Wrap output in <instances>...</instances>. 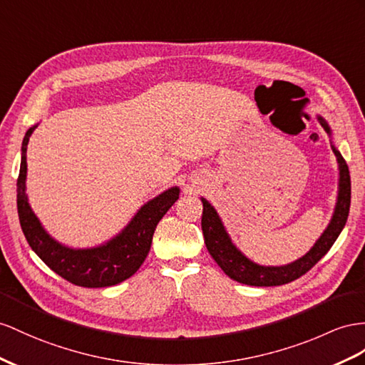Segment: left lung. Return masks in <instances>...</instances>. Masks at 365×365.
Here are the masks:
<instances>
[{"mask_svg": "<svg viewBox=\"0 0 365 365\" xmlns=\"http://www.w3.org/2000/svg\"><path fill=\"white\" fill-rule=\"evenodd\" d=\"M317 121L327 130V134L331 137V129L329 123L317 115ZM333 153L338 160L339 168V183H338V199H336L333 216L330 219L329 227L324 230L321 237L314 242L307 255L299 257L292 264L280 265V267H267L259 265L253 260L248 259L242 251L232 244L230 235L227 232L223 222L219 217L217 211L214 210L212 205L207 199H200L203 203L202 214V231L205 237V245L208 248V253L216 260L217 265L223 269L228 277L236 282L253 285V287H276L284 285L296 280L305 274L308 269H312L319 260L327 255V251L341 235L345 222L349 217L350 211V197H351V182L349 166L345 163L344 157L338 151V148L331 145Z\"/></svg>", "mask_w": 365, "mask_h": 365, "instance_id": "8db88e82", "label": "left lung"}]
</instances>
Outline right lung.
Masks as SVG:
<instances>
[{
	"mask_svg": "<svg viewBox=\"0 0 365 365\" xmlns=\"http://www.w3.org/2000/svg\"><path fill=\"white\" fill-rule=\"evenodd\" d=\"M36 126L38 125L27 129L24 135L20 175L16 182L18 217H20L27 244L52 272L78 287L101 288L123 282L145 262L151 250L157 223L179 199L180 188L173 186L158 194L157 197L148 200L129 220L128 225L105 244L91 248H71L63 245L43 228L26 194L27 143Z\"/></svg>",
	"mask_w": 365,
	"mask_h": 365,
	"instance_id": "obj_1",
	"label": "right lung"
}]
</instances>
